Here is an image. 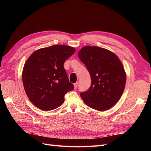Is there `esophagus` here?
Here are the masks:
<instances>
[{"label": "esophagus", "mask_w": 151, "mask_h": 151, "mask_svg": "<svg viewBox=\"0 0 151 151\" xmlns=\"http://www.w3.org/2000/svg\"><path fill=\"white\" fill-rule=\"evenodd\" d=\"M74 89H77V86H78V83H76L74 84Z\"/></svg>", "instance_id": "esophagus-1"}]
</instances>
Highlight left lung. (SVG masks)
<instances>
[{
  "label": "left lung",
  "mask_w": 151,
  "mask_h": 151,
  "mask_svg": "<svg viewBox=\"0 0 151 151\" xmlns=\"http://www.w3.org/2000/svg\"><path fill=\"white\" fill-rule=\"evenodd\" d=\"M78 56L91 77L89 89L81 93L86 105L99 111L108 110L120 99L125 89L126 73L116 55L99 47L85 46Z\"/></svg>",
  "instance_id": "left-lung-1"
}]
</instances>
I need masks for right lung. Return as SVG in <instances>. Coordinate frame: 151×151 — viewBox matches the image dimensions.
Here are the masks:
<instances>
[{
    "label": "right lung",
    "instance_id": "add662e5",
    "mask_svg": "<svg viewBox=\"0 0 151 151\" xmlns=\"http://www.w3.org/2000/svg\"><path fill=\"white\" fill-rule=\"evenodd\" d=\"M76 49L63 45L40 48L26 60L22 74V83L28 98L43 111L59 107L64 96L74 89L69 82L63 63Z\"/></svg>",
    "mask_w": 151,
    "mask_h": 151
}]
</instances>
